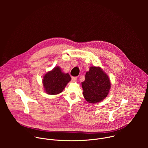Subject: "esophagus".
I'll return each mask as SVG.
<instances>
[{"label":"esophagus","instance_id":"34e87169","mask_svg":"<svg viewBox=\"0 0 148 148\" xmlns=\"http://www.w3.org/2000/svg\"><path fill=\"white\" fill-rule=\"evenodd\" d=\"M72 80H73V81H74V82H76V81H77V77H72Z\"/></svg>","mask_w":148,"mask_h":148}]
</instances>
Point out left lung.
Returning <instances> with one entry per match:
<instances>
[{"instance_id": "1", "label": "left lung", "mask_w": 148, "mask_h": 148, "mask_svg": "<svg viewBox=\"0 0 148 148\" xmlns=\"http://www.w3.org/2000/svg\"><path fill=\"white\" fill-rule=\"evenodd\" d=\"M83 95L90 103H98L107 97L111 88L108 76L99 67H91L81 82Z\"/></svg>"}]
</instances>
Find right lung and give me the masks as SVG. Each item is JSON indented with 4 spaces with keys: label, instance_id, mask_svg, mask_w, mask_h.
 I'll return each instance as SVG.
<instances>
[{
    "label": "right lung",
    "instance_id": "add662e5",
    "mask_svg": "<svg viewBox=\"0 0 148 148\" xmlns=\"http://www.w3.org/2000/svg\"><path fill=\"white\" fill-rule=\"evenodd\" d=\"M71 79V78L68 73H62L60 67H56L43 77V84L45 90L50 95L61 93Z\"/></svg>",
    "mask_w": 148,
    "mask_h": 148
}]
</instances>
